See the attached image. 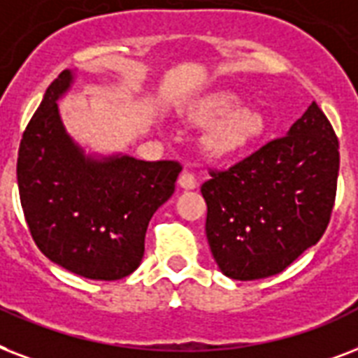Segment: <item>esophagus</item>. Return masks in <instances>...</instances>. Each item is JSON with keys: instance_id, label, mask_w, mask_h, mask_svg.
<instances>
[{"instance_id": "obj_1", "label": "esophagus", "mask_w": 358, "mask_h": 358, "mask_svg": "<svg viewBox=\"0 0 358 358\" xmlns=\"http://www.w3.org/2000/svg\"><path fill=\"white\" fill-rule=\"evenodd\" d=\"M196 185H198V181H196V176H194V173H190V171H182L181 176H179V187L190 190V188H196Z\"/></svg>"}]
</instances>
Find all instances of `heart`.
I'll return each mask as SVG.
<instances>
[{"label":"heart","instance_id":"heart-1","mask_svg":"<svg viewBox=\"0 0 358 358\" xmlns=\"http://www.w3.org/2000/svg\"><path fill=\"white\" fill-rule=\"evenodd\" d=\"M239 96L217 93L199 101L190 112L194 123L209 124L222 118L207 134V148L218 155L245 148L265 130V119L252 108H241Z\"/></svg>","mask_w":358,"mask_h":358}]
</instances>
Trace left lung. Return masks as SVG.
Instances as JSON below:
<instances>
[{"instance_id": "1", "label": "left lung", "mask_w": 358, "mask_h": 358, "mask_svg": "<svg viewBox=\"0 0 358 358\" xmlns=\"http://www.w3.org/2000/svg\"><path fill=\"white\" fill-rule=\"evenodd\" d=\"M338 138L312 102L282 138L201 185L205 234L234 280L282 273L325 234L336 198Z\"/></svg>"}]
</instances>
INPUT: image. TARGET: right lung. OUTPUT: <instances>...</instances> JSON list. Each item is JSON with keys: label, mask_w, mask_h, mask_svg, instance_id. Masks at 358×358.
<instances>
[{"label": "right lung", "mask_w": 358, "mask_h": 358, "mask_svg": "<svg viewBox=\"0 0 358 358\" xmlns=\"http://www.w3.org/2000/svg\"><path fill=\"white\" fill-rule=\"evenodd\" d=\"M73 80L63 71L48 85L24 130L16 164L20 203L50 262L84 278L121 280L140 265L149 220L173 194L182 166L85 155L57 108Z\"/></svg>", "instance_id": "1"}]
</instances>
